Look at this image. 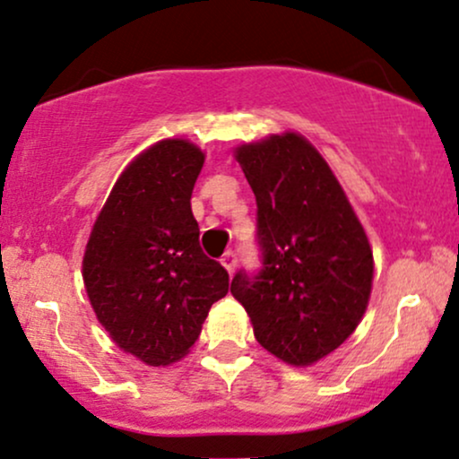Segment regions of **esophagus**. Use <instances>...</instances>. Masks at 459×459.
Returning <instances> with one entry per match:
<instances>
[{
  "instance_id": "1",
  "label": "esophagus",
  "mask_w": 459,
  "mask_h": 459,
  "mask_svg": "<svg viewBox=\"0 0 459 459\" xmlns=\"http://www.w3.org/2000/svg\"><path fill=\"white\" fill-rule=\"evenodd\" d=\"M220 261H222V264H224L226 272H229V273H233V272H235V267H237V254H235L233 250L224 252V256L220 258Z\"/></svg>"
}]
</instances>
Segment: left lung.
<instances>
[{
	"mask_svg": "<svg viewBox=\"0 0 459 459\" xmlns=\"http://www.w3.org/2000/svg\"><path fill=\"white\" fill-rule=\"evenodd\" d=\"M256 196L261 272H237L230 292L254 338L290 366H312L357 329L374 258L329 164L295 132L237 147Z\"/></svg>",
	"mask_w": 459,
	"mask_h": 459,
	"instance_id": "8db88e82",
	"label": "left lung"
}]
</instances>
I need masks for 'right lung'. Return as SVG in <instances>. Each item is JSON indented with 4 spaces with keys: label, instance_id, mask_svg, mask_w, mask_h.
Listing matches in <instances>:
<instances>
[{
    "label": "right lung",
    "instance_id": "right-lung-1",
    "mask_svg": "<svg viewBox=\"0 0 459 459\" xmlns=\"http://www.w3.org/2000/svg\"><path fill=\"white\" fill-rule=\"evenodd\" d=\"M205 153L167 139L128 164L113 186L85 256L82 280L102 327L147 366H169L201 335L229 272L203 254L190 198Z\"/></svg>",
    "mask_w": 459,
    "mask_h": 459
}]
</instances>
